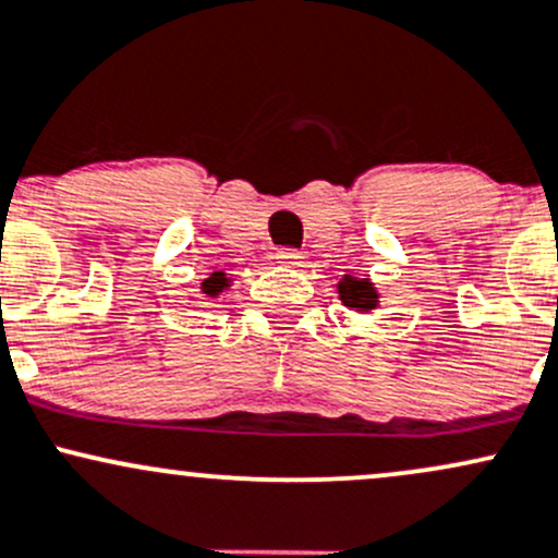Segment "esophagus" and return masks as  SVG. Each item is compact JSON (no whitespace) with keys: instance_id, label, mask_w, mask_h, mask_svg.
Returning <instances> with one entry per match:
<instances>
[{"instance_id":"obj_1","label":"esophagus","mask_w":558,"mask_h":558,"mask_svg":"<svg viewBox=\"0 0 558 558\" xmlns=\"http://www.w3.org/2000/svg\"><path fill=\"white\" fill-rule=\"evenodd\" d=\"M277 258H279V263H284V266H303L305 255L295 247H281L277 253Z\"/></svg>"}]
</instances>
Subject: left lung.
<instances>
[{"instance_id": "1", "label": "left lung", "mask_w": 558, "mask_h": 558, "mask_svg": "<svg viewBox=\"0 0 558 558\" xmlns=\"http://www.w3.org/2000/svg\"><path fill=\"white\" fill-rule=\"evenodd\" d=\"M340 298L342 303L355 311H372L377 305V292H374L372 281L368 279H350L345 277L340 281Z\"/></svg>"}]
</instances>
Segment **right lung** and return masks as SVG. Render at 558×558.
Listing matches in <instances>:
<instances>
[{"label": "right lung", "mask_w": 558, "mask_h": 558, "mask_svg": "<svg viewBox=\"0 0 558 558\" xmlns=\"http://www.w3.org/2000/svg\"><path fill=\"white\" fill-rule=\"evenodd\" d=\"M227 284H229L227 277H223L221 271H216V274H210V279H205V281H203V292H205V295L216 298L218 292L227 290Z\"/></svg>", "instance_id": "obj_1"}]
</instances>
